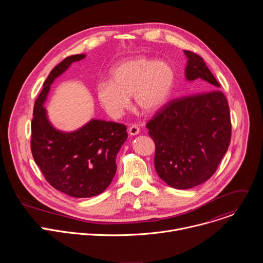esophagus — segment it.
Here are the masks:
<instances>
[{"instance_id":"obj_1","label":"esophagus","mask_w":263,"mask_h":263,"mask_svg":"<svg viewBox=\"0 0 263 263\" xmlns=\"http://www.w3.org/2000/svg\"><path fill=\"white\" fill-rule=\"evenodd\" d=\"M139 132H140V130H139L138 126H136V125H132L129 128V134L130 135H137V134H139Z\"/></svg>"}]
</instances>
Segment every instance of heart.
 I'll use <instances>...</instances> for the list:
<instances>
[{
	"label": "heart",
	"instance_id": "b5f03b06",
	"mask_svg": "<svg viewBox=\"0 0 263 263\" xmlns=\"http://www.w3.org/2000/svg\"><path fill=\"white\" fill-rule=\"evenodd\" d=\"M109 77V81L97 85V98L114 118L129 107L131 96L143 114H155L167 103L175 82V72L168 63L143 56L120 61L110 69Z\"/></svg>",
	"mask_w": 263,
	"mask_h": 263
}]
</instances>
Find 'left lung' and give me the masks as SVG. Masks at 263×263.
Returning <instances> with one entry per match:
<instances>
[{"label": "left lung", "instance_id": "obj_1", "mask_svg": "<svg viewBox=\"0 0 263 263\" xmlns=\"http://www.w3.org/2000/svg\"><path fill=\"white\" fill-rule=\"evenodd\" d=\"M186 80L208 90L168 102L148 121L155 142V170L171 187L189 190L207 181L216 171L231 140L228 101L199 55L184 51ZM212 90L210 91V89Z\"/></svg>", "mask_w": 263, "mask_h": 263}]
</instances>
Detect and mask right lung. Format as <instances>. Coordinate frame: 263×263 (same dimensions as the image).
I'll use <instances>...</instances> for the list:
<instances>
[{"label":"right lung","mask_w":263,"mask_h":263,"mask_svg":"<svg viewBox=\"0 0 263 263\" xmlns=\"http://www.w3.org/2000/svg\"><path fill=\"white\" fill-rule=\"evenodd\" d=\"M85 57H66L51 70L35 101L31 123L36 164L54 189L73 198H90L107 189L117 173V155L128 137L127 127L115 122L92 119L76 131L63 132L49 121L44 104L52 83L72 62Z\"/></svg>","instance_id":"obj_1"}]
</instances>
